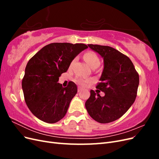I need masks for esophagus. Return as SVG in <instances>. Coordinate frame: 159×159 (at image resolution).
Wrapping results in <instances>:
<instances>
[{
  "label": "esophagus",
  "instance_id": "esophagus-1",
  "mask_svg": "<svg viewBox=\"0 0 159 159\" xmlns=\"http://www.w3.org/2000/svg\"><path fill=\"white\" fill-rule=\"evenodd\" d=\"M81 89H81V88H80V87H79V88H78V92H80V91H81Z\"/></svg>",
  "mask_w": 159,
  "mask_h": 159
}]
</instances>
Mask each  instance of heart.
Instances as JSON below:
<instances>
[{"label": "heart", "mask_w": 159, "mask_h": 159, "mask_svg": "<svg viewBox=\"0 0 159 159\" xmlns=\"http://www.w3.org/2000/svg\"><path fill=\"white\" fill-rule=\"evenodd\" d=\"M84 59H85V61L87 62L91 68H92V67L96 66H99V65L100 64V60L99 59L98 56L96 55L95 53H93L92 52H86L84 54ZM75 58L73 61H72L71 64H73L75 61ZM75 81L77 83H78L79 84L82 85H85V84L87 83V81L84 80L81 78H77L75 80Z\"/></svg>", "instance_id": "heart-1"}]
</instances>
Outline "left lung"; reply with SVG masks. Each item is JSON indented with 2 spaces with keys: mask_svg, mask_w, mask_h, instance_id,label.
I'll return each mask as SVG.
<instances>
[{
  "mask_svg": "<svg viewBox=\"0 0 159 159\" xmlns=\"http://www.w3.org/2000/svg\"><path fill=\"white\" fill-rule=\"evenodd\" d=\"M103 60L100 83L96 88L103 91L100 96L93 90L85 103L90 116L100 123L118 119L131 107L137 97L139 77L127 56L112 47L88 44Z\"/></svg>",
  "mask_w": 159,
  "mask_h": 159,
  "instance_id": "left-lung-1",
  "label": "left lung"
}]
</instances>
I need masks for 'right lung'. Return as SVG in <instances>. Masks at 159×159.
Returning <instances> with one entry per match:
<instances>
[{
    "instance_id": "add662e5",
    "label": "right lung",
    "mask_w": 159,
    "mask_h": 159,
    "mask_svg": "<svg viewBox=\"0 0 159 159\" xmlns=\"http://www.w3.org/2000/svg\"><path fill=\"white\" fill-rule=\"evenodd\" d=\"M88 48L84 44L52 43L28 61L22 88L28 107L38 119L55 123L65 116L78 88L73 81L63 88L58 83L59 77L67 71L72 60Z\"/></svg>"
}]
</instances>
